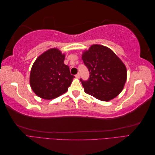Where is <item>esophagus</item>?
Masks as SVG:
<instances>
[{
	"label": "esophagus",
	"mask_w": 155,
	"mask_h": 155,
	"mask_svg": "<svg viewBox=\"0 0 155 155\" xmlns=\"http://www.w3.org/2000/svg\"><path fill=\"white\" fill-rule=\"evenodd\" d=\"M76 78H78V79L80 78V74H79V73H78V74H77L76 75Z\"/></svg>",
	"instance_id": "esophagus-1"
}]
</instances>
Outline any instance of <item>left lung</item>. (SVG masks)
I'll use <instances>...</instances> for the list:
<instances>
[{
	"instance_id": "obj_1",
	"label": "left lung",
	"mask_w": 155,
	"mask_h": 155,
	"mask_svg": "<svg viewBox=\"0 0 155 155\" xmlns=\"http://www.w3.org/2000/svg\"><path fill=\"white\" fill-rule=\"evenodd\" d=\"M90 72L88 80L81 79L84 91L96 99L109 101L123 91L127 76L125 64L113 51L101 45H92L82 52Z\"/></svg>"
}]
</instances>
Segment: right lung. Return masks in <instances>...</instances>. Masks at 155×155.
<instances>
[{"instance_id":"add662e5","label":"right lung","mask_w":155,"mask_h":155,"mask_svg":"<svg viewBox=\"0 0 155 155\" xmlns=\"http://www.w3.org/2000/svg\"><path fill=\"white\" fill-rule=\"evenodd\" d=\"M64 58L59 49L51 48L36 59L30 70V84L37 96L50 100L67 92L75 77L64 64Z\"/></svg>"}]
</instances>
